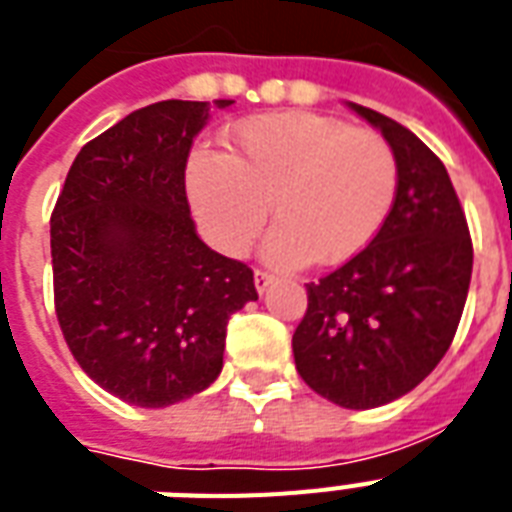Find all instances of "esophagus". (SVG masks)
<instances>
[{"label":"esophagus","instance_id":"esophagus-1","mask_svg":"<svg viewBox=\"0 0 512 512\" xmlns=\"http://www.w3.org/2000/svg\"><path fill=\"white\" fill-rule=\"evenodd\" d=\"M271 281H273L271 273L260 271V268H257V271H255V287H257V292H265V289L271 287Z\"/></svg>","mask_w":512,"mask_h":512}]
</instances>
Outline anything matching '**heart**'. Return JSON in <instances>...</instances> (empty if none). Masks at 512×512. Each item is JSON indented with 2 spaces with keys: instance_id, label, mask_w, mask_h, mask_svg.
Wrapping results in <instances>:
<instances>
[{
  "instance_id": "obj_1",
  "label": "heart",
  "mask_w": 512,
  "mask_h": 512,
  "mask_svg": "<svg viewBox=\"0 0 512 512\" xmlns=\"http://www.w3.org/2000/svg\"><path fill=\"white\" fill-rule=\"evenodd\" d=\"M398 191V162L382 135L332 116H252L231 130V154L199 151L188 199L220 252H249L273 215L265 255L276 265L345 263L372 244Z\"/></svg>"
}]
</instances>
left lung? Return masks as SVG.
I'll return each instance as SVG.
<instances>
[{"label": "left lung", "instance_id": "obj_1", "mask_svg": "<svg viewBox=\"0 0 512 512\" xmlns=\"http://www.w3.org/2000/svg\"><path fill=\"white\" fill-rule=\"evenodd\" d=\"M350 108L396 154V201L369 247L305 284L308 311L292 350L319 396L374 409L417 388L449 350L468 300L473 244L444 162L404 124Z\"/></svg>", "mask_w": 512, "mask_h": 512}]
</instances>
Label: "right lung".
I'll return each mask as SVG.
<instances>
[{"mask_svg":"<svg viewBox=\"0 0 512 512\" xmlns=\"http://www.w3.org/2000/svg\"><path fill=\"white\" fill-rule=\"evenodd\" d=\"M233 100H215L217 108ZM209 103L132 111L76 154L50 217L55 313L84 372L127 404L170 406L223 369L255 276L196 233L185 164Z\"/></svg>","mask_w":512,"mask_h":512,"instance_id":"1","label":"right lung"}]
</instances>
